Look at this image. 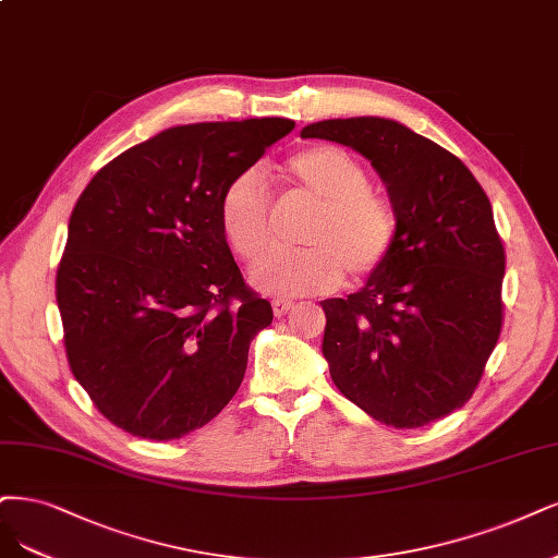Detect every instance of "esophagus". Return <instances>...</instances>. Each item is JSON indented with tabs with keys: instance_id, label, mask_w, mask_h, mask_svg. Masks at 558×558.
<instances>
[{
	"instance_id": "obj_1",
	"label": "esophagus",
	"mask_w": 558,
	"mask_h": 558,
	"mask_svg": "<svg viewBox=\"0 0 558 558\" xmlns=\"http://www.w3.org/2000/svg\"><path fill=\"white\" fill-rule=\"evenodd\" d=\"M291 310H293V302H291V300H281V298L272 300V312H275V316H277V318L286 316V314L291 312Z\"/></svg>"
}]
</instances>
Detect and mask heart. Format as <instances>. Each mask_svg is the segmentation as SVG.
Returning a JSON list of instances; mask_svg holds the SVG:
<instances>
[{"mask_svg": "<svg viewBox=\"0 0 558 558\" xmlns=\"http://www.w3.org/2000/svg\"><path fill=\"white\" fill-rule=\"evenodd\" d=\"M288 196L312 207L300 230L304 248L260 258L252 281L265 293H330L349 272L367 281L392 258L399 240L395 205L372 189V178L349 151L332 145L300 149L286 163ZM275 207L258 170H244L219 198V226L228 246L254 260L272 244Z\"/></svg>", "mask_w": 558, "mask_h": 558, "instance_id": "1", "label": "heart"}]
</instances>
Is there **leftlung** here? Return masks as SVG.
<instances>
[{"instance_id": "left-lung-1", "label": "left lung", "mask_w": 558, "mask_h": 558, "mask_svg": "<svg viewBox=\"0 0 558 558\" xmlns=\"http://www.w3.org/2000/svg\"><path fill=\"white\" fill-rule=\"evenodd\" d=\"M302 138L367 157L399 215L388 265L360 293L320 302L335 386L397 429L462 409L504 325L506 248L483 186L452 151L392 120H325Z\"/></svg>"}]
</instances>
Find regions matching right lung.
<instances>
[{
  "label": "right lung",
  "instance_id": "add662e5",
  "mask_svg": "<svg viewBox=\"0 0 558 558\" xmlns=\"http://www.w3.org/2000/svg\"><path fill=\"white\" fill-rule=\"evenodd\" d=\"M293 126L263 118L161 131L106 163L75 203L57 306L69 367L114 427L182 438L238 392L272 306L230 254L219 198Z\"/></svg>",
  "mask_w": 558,
  "mask_h": 558
}]
</instances>
